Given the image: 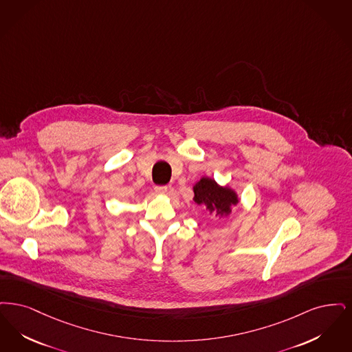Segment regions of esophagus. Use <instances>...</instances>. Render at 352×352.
Here are the masks:
<instances>
[{
  "mask_svg": "<svg viewBox=\"0 0 352 352\" xmlns=\"http://www.w3.org/2000/svg\"><path fill=\"white\" fill-rule=\"evenodd\" d=\"M167 186H155V193L156 195H166L167 193Z\"/></svg>",
  "mask_w": 352,
  "mask_h": 352,
  "instance_id": "obj_1",
  "label": "esophagus"
}]
</instances>
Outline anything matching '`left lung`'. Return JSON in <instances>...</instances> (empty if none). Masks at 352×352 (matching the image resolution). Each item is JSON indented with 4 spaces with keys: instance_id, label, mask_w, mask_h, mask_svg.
I'll use <instances>...</instances> for the list:
<instances>
[{
    "instance_id": "left-lung-1",
    "label": "left lung",
    "mask_w": 352,
    "mask_h": 352,
    "mask_svg": "<svg viewBox=\"0 0 352 352\" xmlns=\"http://www.w3.org/2000/svg\"><path fill=\"white\" fill-rule=\"evenodd\" d=\"M193 202L205 206L210 214L218 217L219 219L229 217L232 208L239 202L235 189H232L230 185H219L214 179L208 176H202L193 185Z\"/></svg>"
}]
</instances>
